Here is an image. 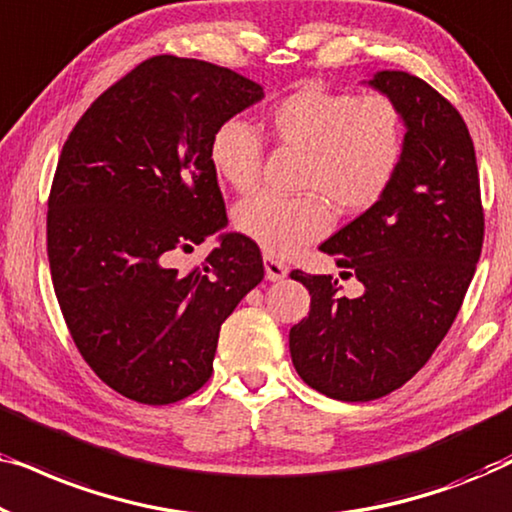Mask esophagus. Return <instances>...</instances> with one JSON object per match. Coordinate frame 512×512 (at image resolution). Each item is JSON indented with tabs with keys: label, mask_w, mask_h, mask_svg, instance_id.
I'll list each match as a JSON object with an SVG mask.
<instances>
[{
	"label": "esophagus",
	"mask_w": 512,
	"mask_h": 512,
	"mask_svg": "<svg viewBox=\"0 0 512 512\" xmlns=\"http://www.w3.org/2000/svg\"><path fill=\"white\" fill-rule=\"evenodd\" d=\"M263 263H265V277H268L270 282H279V279H284L286 272H289V268H286L282 261H277V258L272 256H265Z\"/></svg>",
	"instance_id": "34e87169"
}]
</instances>
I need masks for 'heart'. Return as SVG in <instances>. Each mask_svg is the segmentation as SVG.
Instances as JSON below:
<instances>
[{"label": "heart", "mask_w": 512, "mask_h": 512, "mask_svg": "<svg viewBox=\"0 0 512 512\" xmlns=\"http://www.w3.org/2000/svg\"><path fill=\"white\" fill-rule=\"evenodd\" d=\"M272 139L303 151L300 198L256 193L235 209V228L272 256H289L324 237L331 207L338 214L366 212L380 202L403 158V118L387 95H354L319 86L300 88L268 114ZM214 172L247 193L263 170V139L242 118H230L209 142Z\"/></svg>", "instance_id": "heart-1"}]
</instances>
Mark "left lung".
Masks as SVG:
<instances>
[{
  "mask_svg": "<svg viewBox=\"0 0 512 512\" xmlns=\"http://www.w3.org/2000/svg\"><path fill=\"white\" fill-rule=\"evenodd\" d=\"M368 83L401 111V165L380 202L319 247L363 293L347 298L331 275L291 272L312 296L289 333L293 366L319 394L347 403L387 396L424 368L457 319L485 240L459 111L408 72L384 69Z\"/></svg>",
  "mask_w": 512,
  "mask_h": 512,
  "instance_id": "obj_1",
  "label": "left lung"
}]
</instances>
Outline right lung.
I'll return each instance as SVG.
<instances>
[{
  "instance_id": "add662e5",
  "label": "right lung",
  "mask_w": 512,
  "mask_h": 512,
  "mask_svg": "<svg viewBox=\"0 0 512 512\" xmlns=\"http://www.w3.org/2000/svg\"><path fill=\"white\" fill-rule=\"evenodd\" d=\"M258 100L263 88L233 69L156 55L104 90L62 146L46 216L53 289L83 359L130 401L195 394L221 324L261 284V249L240 233L174 268L228 223L209 142Z\"/></svg>"
}]
</instances>
